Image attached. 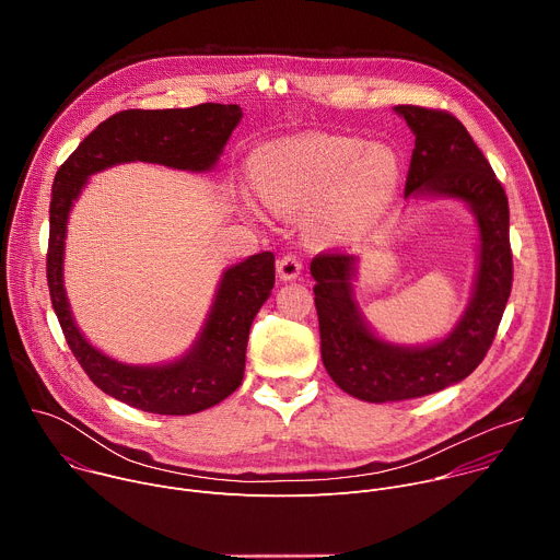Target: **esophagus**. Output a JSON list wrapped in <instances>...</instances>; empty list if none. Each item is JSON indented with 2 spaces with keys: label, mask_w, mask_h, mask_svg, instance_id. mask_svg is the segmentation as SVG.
I'll return each mask as SVG.
<instances>
[{
  "label": "esophagus",
  "mask_w": 560,
  "mask_h": 560,
  "mask_svg": "<svg viewBox=\"0 0 560 560\" xmlns=\"http://www.w3.org/2000/svg\"><path fill=\"white\" fill-rule=\"evenodd\" d=\"M301 270H303V264H301V259L296 255H285V257H281L277 261V272H279V277L283 281L296 279L301 275Z\"/></svg>",
  "instance_id": "1"
}]
</instances>
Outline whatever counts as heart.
<instances>
[{
	"instance_id": "obj_1",
	"label": "heart",
	"mask_w": 560,
	"mask_h": 560,
	"mask_svg": "<svg viewBox=\"0 0 560 560\" xmlns=\"http://www.w3.org/2000/svg\"><path fill=\"white\" fill-rule=\"evenodd\" d=\"M250 171L264 201L277 210L312 208L316 232L361 234L396 195L398 162L385 145L359 137L305 132L261 145Z\"/></svg>"
}]
</instances>
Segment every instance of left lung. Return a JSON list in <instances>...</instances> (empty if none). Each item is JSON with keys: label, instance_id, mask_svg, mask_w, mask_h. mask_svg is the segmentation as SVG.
Segmentation results:
<instances>
[{"label": "left lung", "instance_id": "obj_1", "mask_svg": "<svg viewBox=\"0 0 560 560\" xmlns=\"http://www.w3.org/2000/svg\"><path fill=\"white\" fill-rule=\"evenodd\" d=\"M394 110L417 137L406 197L465 201L478 223L481 255L463 318L443 341L423 348L392 346L368 328L352 296L354 255L335 250L312 259L324 365L343 392L370 404L406 401L469 376L497 337L514 275L508 195L481 148L447 110L408 104Z\"/></svg>", "mask_w": 560, "mask_h": 560}]
</instances>
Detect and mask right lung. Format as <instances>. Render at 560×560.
I'll return each mask as SVG.
<instances>
[{"label": "right lung", "instance_id": "obj_1", "mask_svg": "<svg viewBox=\"0 0 560 560\" xmlns=\"http://www.w3.org/2000/svg\"><path fill=\"white\" fill-rule=\"evenodd\" d=\"M238 119L236 104L121 110L77 145L52 182L46 279L66 343L100 389L150 415H195L242 385L253 318L275 285V255H253L223 272L201 337L186 357L166 365H126L93 348L72 322L61 275L68 212L86 179L115 164L210 171Z\"/></svg>", "mask_w": 560, "mask_h": 560}]
</instances>
